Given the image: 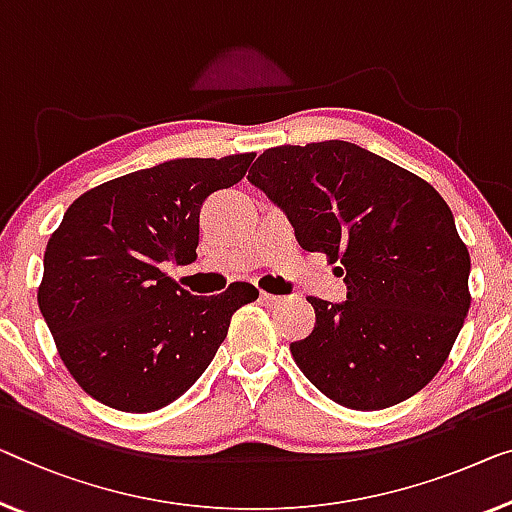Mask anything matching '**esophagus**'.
I'll return each instance as SVG.
<instances>
[{
  "label": "esophagus",
  "mask_w": 512,
  "mask_h": 512,
  "mask_svg": "<svg viewBox=\"0 0 512 512\" xmlns=\"http://www.w3.org/2000/svg\"><path fill=\"white\" fill-rule=\"evenodd\" d=\"M259 299H262L264 305H269V308H273V305H278L282 301V296H276V294H269V292H262L259 294Z\"/></svg>",
  "instance_id": "obj_1"
}]
</instances>
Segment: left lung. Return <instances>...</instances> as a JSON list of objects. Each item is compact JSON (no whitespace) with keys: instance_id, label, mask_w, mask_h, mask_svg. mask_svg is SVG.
I'll use <instances>...</instances> for the list:
<instances>
[{"instance_id":"1","label":"left lung","mask_w":512,"mask_h":512,"mask_svg":"<svg viewBox=\"0 0 512 512\" xmlns=\"http://www.w3.org/2000/svg\"><path fill=\"white\" fill-rule=\"evenodd\" d=\"M248 181L308 253L340 262L347 301L310 296L315 329L292 342L301 372L347 409L393 407L446 363L467 317L469 250L430 183L342 140L273 147Z\"/></svg>"}]
</instances>
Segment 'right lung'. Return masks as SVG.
<instances>
[{
  "label": "right lung",
  "mask_w": 512,
  "mask_h": 512,
  "mask_svg": "<svg viewBox=\"0 0 512 512\" xmlns=\"http://www.w3.org/2000/svg\"><path fill=\"white\" fill-rule=\"evenodd\" d=\"M255 154L177 158L87 190L50 236L38 308L82 391L128 414L181 398L259 292L232 282L193 296L163 271L197 257L200 209Z\"/></svg>",
  "instance_id": "obj_1"
}]
</instances>
